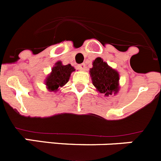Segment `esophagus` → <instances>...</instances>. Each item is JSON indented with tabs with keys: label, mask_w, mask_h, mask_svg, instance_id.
Listing matches in <instances>:
<instances>
[{
	"label": "esophagus",
	"mask_w": 161,
	"mask_h": 161,
	"mask_svg": "<svg viewBox=\"0 0 161 161\" xmlns=\"http://www.w3.org/2000/svg\"><path fill=\"white\" fill-rule=\"evenodd\" d=\"M78 68H79V70H86V64L85 63H82V64H79V66H78Z\"/></svg>",
	"instance_id": "1"
}]
</instances>
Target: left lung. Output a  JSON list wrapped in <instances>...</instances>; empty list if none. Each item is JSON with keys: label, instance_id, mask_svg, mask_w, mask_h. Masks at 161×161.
<instances>
[{"label": "left lung", "instance_id": "1", "mask_svg": "<svg viewBox=\"0 0 161 161\" xmlns=\"http://www.w3.org/2000/svg\"><path fill=\"white\" fill-rule=\"evenodd\" d=\"M90 73L93 85L104 96H109L112 94L115 95L119 91V73L103 62L101 58H95Z\"/></svg>", "mask_w": 161, "mask_h": 161}]
</instances>
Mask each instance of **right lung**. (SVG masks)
<instances>
[{
  "label": "right lung",
  "instance_id": "1",
  "mask_svg": "<svg viewBox=\"0 0 161 161\" xmlns=\"http://www.w3.org/2000/svg\"><path fill=\"white\" fill-rule=\"evenodd\" d=\"M75 70V68L70 64L64 66L61 62L56 63L45 82L47 89L50 91H57L59 87L64 86L69 81L70 75Z\"/></svg>",
  "mask_w": 161,
  "mask_h": 161
}]
</instances>
